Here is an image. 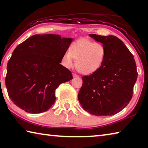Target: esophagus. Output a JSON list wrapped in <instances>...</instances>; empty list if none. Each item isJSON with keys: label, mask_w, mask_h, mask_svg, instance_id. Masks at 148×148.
I'll list each match as a JSON object with an SVG mask.
<instances>
[{"label": "esophagus", "mask_w": 148, "mask_h": 148, "mask_svg": "<svg viewBox=\"0 0 148 148\" xmlns=\"http://www.w3.org/2000/svg\"><path fill=\"white\" fill-rule=\"evenodd\" d=\"M73 77H79V76L76 74H73Z\"/></svg>", "instance_id": "esophagus-1"}]
</instances>
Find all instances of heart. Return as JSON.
<instances>
[{
	"label": "heart",
	"instance_id": "1",
	"mask_svg": "<svg viewBox=\"0 0 148 148\" xmlns=\"http://www.w3.org/2000/svg\"><path fill=\"white\" fill-rule=\"evenodd\" d=\"M106 49L100 42L87 38H81L71 44L70 50L66 51L62 57V63L67 69L75 66L82 74H92L101 68L106 57Z\"/></svg>",
	"mask_w": 148,
	"mask_h": 148
}]
</instances>
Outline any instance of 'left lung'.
<instances>
[{
    "instance_id": "1",
    "label": "left lung",
    "mask_w": 148,
    "mask_h": 148,
    "mask_svg": "<svg viewBox=\"0 0 148 148\" xmlns=\"http://www.w3.org/2000/svg\"><path fill=\"white\" fill-rule=\"evenodd\" d=\"M89 36L106 49L103 64L89 76L82 77L77 95L84 110L97 116H112L121 112L132 99L138 72L132 54L115 36Z\"/></svg>"
}]
</instances>
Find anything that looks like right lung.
I'll return each instance as SVG.
<instances>
[{
  "label": "right lung",
  "instance_id": "add662e5",
  "mask_svg": "<svg viewBox=\"0 0 148 148\" xmlns=\"http://www.w3.org/2000/svg\"><path fill=\"white\" fill-rule=\"evenodd\" d=\"M72 40L59 34H35L16 47L7 64L6 86L17 106L31 114L51 107L56 89L73 77L60 64Z\"/></svg>",
  "mask_w": 148,
  "mask_h": 148
}]
</instances>
